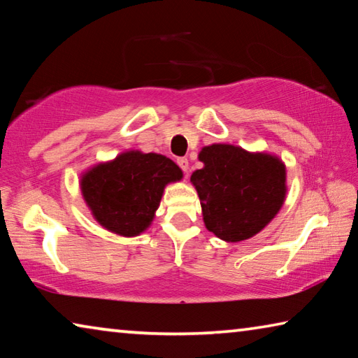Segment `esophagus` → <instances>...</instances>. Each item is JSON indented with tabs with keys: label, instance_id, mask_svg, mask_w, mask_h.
<instances>
[{
	"label": "esophagus",
	"instance_id": "obj_1",
	"mask_svg": "<svg viewBox=\"0 0 358 358\" xmlns=\"http://www.w3.org/2000/svg\"><path fill=\"white\" fill-rule=\"evenodd\" d=\"M177 162H178V166H180L181 171H183V172H187V169H189V161H187L186 157H178Z\"/></svg>",
	"mask_w": 358,
	"mask_h": 358
}]
</instances>
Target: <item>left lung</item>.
I'll use <instances>...</instances> for the list:
<instances>
[{"instance_id":"obj_1","label":"left lung","mask_w":358,"mask_h":358,"mask_svg":"<svg viewBox=\"0 0 358 358\" xmlns=\"http://www.w3.org/2000/svg\"><path fill=\"white\" fill-rule=\"evenodd\" d=\"M203 167L191 183L201 199L203 224L227 243L257 235L281 210L287 194L286 164L266 151L213 143L199 153Z\"/></svg>"}]
</instances>
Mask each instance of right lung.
Masks as SVG:
<instances>
[{"instance_id":"obj_1","label":"right lung","mask_w":358,"mask_h":358,"mask_svg":"<svg viewBox=\"0 0 358 358\" xmlns=\"http://www.w3.org/2000/svg\"><path fill=\"white\" fill-rule=\"evenodd\" d=\"M183 178L164 155L128 150L80 175V191L96 222L121 237H137L155 220L164 187Z\"/></svg>"}]
</instances>
